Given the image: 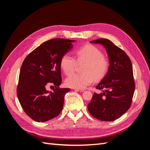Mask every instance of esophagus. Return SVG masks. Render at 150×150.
<instances>
[{"instance_id":"34e87169","label":"esophagus","mask_w":150,"mask_h":150,"mask_svg":"<svg viewBox=\"0 0 150 150\" xmlns=\"http://www.w3.org/2000/svg\"><path fill=\"white\" fill-rule=\"evenodd\" d=\"M76 91H79V92H83L84 91V89H75Z\"/></svg>"}]
</instances>
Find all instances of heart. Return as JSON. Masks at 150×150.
I'll list each match as a JSON object with an SVG mask.
<instances>
[{
	"label": "heart",
	"mask_w": 150,
	"mask_h": 150,
	"mask_svg": "<svg viewBox=\"0 0 150 150\" xmlns=\"http://www.w3.org/2000/svg\"><path fill=\"white\" fill-rule=\"evenodd\" d=\"M78 64H84L83 74H72L66 78L67 86L74 89H83L95 79H102L109 68V62L104 57L100 49L93 45L88 44L76 52V59L69 54L63 55L60 61L62 70L67 75L73 72Z\"/></svg>",
	"instance_id": "obj_1"
}]
</instances>
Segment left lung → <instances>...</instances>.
I'll list each match as a JSON object with an SVG mask.
<instances>
[{
  "instance_id": "1",
  "label": "left lung",
  "mask_w": 150,
  "mask_h": 150,
  "mask_svg": "<svg viewBox=\"0 0 150 150\" xmlns=\"http://www.w3.org/2000/svg\"><path fill=\"white\" fill-rule=\"evenodd\" d=\"M90 42L104 47L110 66L107 74L96 86L102 92L94 93L88 105V110L98 120L115 121L129 110L132 103L135 89L132 64L128 55L111 40L98 39Z\"/></svg>"
}]
</instances>
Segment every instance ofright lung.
<instances>
[{"mask_svg": "<svg viewBox=\"0 0 150 150\" xmlns=\"http://www.w3.org/2000/svg\"><path fill=\"white\" fill-rule=\"evenodd\" d=\"M74 40L54 39L43 42L22 63L17 88L22 108L31 119L45 122L57 116L69 88H59L62 82L60 61L72 48ZM51 85L54 89L46 88Z\"/></svg>", "mask_w": 150, "mask_h": 150, "instance_id": "1", "label": "right lung"}]
</instances>
